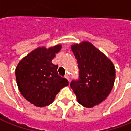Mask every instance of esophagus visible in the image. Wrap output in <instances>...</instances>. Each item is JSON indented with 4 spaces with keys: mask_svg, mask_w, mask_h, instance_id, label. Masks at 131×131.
<instances>
[{
    "mask_svg": "<svg viewBox=\"0 0 131 131\" xmlns=\"http://www.w3.org/2000/svg\"><path fill=\"white\" fill-rule=\"evenodd\" d=\"M65 77H66V78H67V80H68L69 82V74H66V75H65Z\"/></svg>",
    "mask_w": 131,
    "mask_h": 131,
    "instance_id": "1",
    "label": "esophagus"
}]
</instances>
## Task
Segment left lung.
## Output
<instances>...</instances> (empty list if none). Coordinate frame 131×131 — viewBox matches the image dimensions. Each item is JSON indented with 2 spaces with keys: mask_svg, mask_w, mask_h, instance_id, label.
<instances>
[{
  "mask_svg": "<svg viewBox=\"0 0 131 131\" xmlns=\"http://www.w3.org/2000/svg\"><path fill=\"white\" fill-rule=\"evenodd\" d=\"M72 50L77 60L79 77L72 80L70 87L78 103L85 107H93L109 95L115 79V67L89 42L72 45Z\"/></svg>",
  "mask_w": 131,
  "mask_h": 131,
  "instance_id": "8db88e82",
  "label": "left lung"
}]
</instances>
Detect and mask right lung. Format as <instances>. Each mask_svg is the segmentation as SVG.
<instances>
[{
	"mask_svg": "<svg viewBox=\"0 0 131 131\" xmlns=\"http://www.w3.org/2000/svg\"><path fill=\"white\" fill-rule=\"evenodd\" d=\"M56 45L47 49L39 47L18 63L16 69L17 85L25 99L36 107H45L54 102L60 90L69 84L59 75L58 65L52 63L61 49Z\"/></svg>",
	"mask_w": 131,
	"mask_h": 131,
	"instance_id": "1",
	"label": "right lung"
}]
</instances>
